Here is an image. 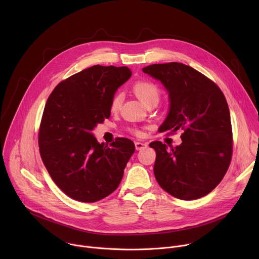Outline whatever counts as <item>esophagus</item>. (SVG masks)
I'll return each mask as SVG.
<instances>
[{"instance_id": "esophagus-1", "label": "esophagus", "mask_w": 259, "mask_h": 259, "mask_svg": "<svg viewBox=\"0 0 259 259\" xmlns=\"http://www.w3.org/2000/svg\"><path fill=\"white\" fill-rule=\"evenodd\" d=\"M147 146V143L146 142H141V141H136L135 142V149L137 151H140L142 149H144V147Z\"/></svg>"}]
</instances>
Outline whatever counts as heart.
Listing matches in <instances>:
<instances>
[{
	"instance_id": "heart-1",
	"label": "heart",
	"mask_w": 259,
	"mask_h": 259,
	"mask_svg": "<svg viewBox=\"0 0 259 259\" xmlns=\"http://www.w3.org/2000/svg\"><path fill=\"white\" fill-rule=\"evenodd\" d=\"M132 91L144 105H147L152 102L158 103L161 97V92L158 86L153 82L147 81V80H139L135 82L132 86ZM122 102H123L122 93H115L112 99H110V103H109L110 112L118 113L121 109ZM130 131L135 135L141 134V131L138 129H131Z\"/></svg>"
}]
</instances>
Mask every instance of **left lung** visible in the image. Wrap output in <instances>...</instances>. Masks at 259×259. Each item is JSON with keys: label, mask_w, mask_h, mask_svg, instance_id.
I'll return each instance as SVG.
<instances>
[{"label": "left lung", "mask_w": 259, "mask_h": 259, "mask_svg": "<svg viewBox=\"0 0 259 259\" xmlns=\"http://www.w3.org/2000/svg\"><path fill=\"white\" fill-rule=\"evenodd\" d=\"M142 71L161 81L170 109L161 132L181 130L182 143L156 151L155 177L160 187L180 200H196L212 192L226 175L233 155V130L227 99L203 73L179 62L152 64Z\"/></svg>", "instance_id": "8db88e82"}]
</instances>
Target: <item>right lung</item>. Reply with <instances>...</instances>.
Wrapping results in <instances>:
<instances>
[{
  "label": "right lung",
  "mask_w": 259,
  "mask_h": 259,
  "mask_svg": "<svg viewBox=\"0 0 259 259\" xmlns=\"http://www.w3.org/2000/svg\"><path fill=\"white\" fill-rule=\"evenodd\" d=\"M127 66L94 65L61 81L46 102L39 129L42 161L69 198L93 203L117 190L135 151L118 137L99 143L91 131L110 116L109 103L131 77Z\"/></svg>",
  "instance_id": "1"
}]
</instances>
